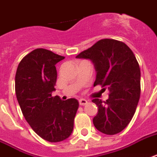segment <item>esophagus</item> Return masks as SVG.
<instances>
[{"mask_svg":"<svg viewBox=\"0 0 157 157\" xmlns=\"http://www.w3.org/2000/svg\"><path fill=\"white\" fill-rule=\"evenodd\" d=\"M88 103L86 100H85V99H81V100H79V104L80 105H86Z\"/></svg>","mask_w":157,"mask_h":157,"instance_id":"34e87169","label":"esophagus"}]
</instances>
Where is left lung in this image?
Masks as SVG:
<instances>
[{"instance_id": "1", "label": "left lung", "mask_w": 157, "mask_h": 157, "mask_svg": "<svg viewBox=\"0 0 157 157\" xmlns=\"http://www.w3.org/2000/svg\"><path fill=\"white\" fill-rule=\"evenodd\" d=\"M76 57L91 61L96 71L94 86L109 90L105 102L92 100L99 109L94 127L107 135L120 132L132 120L140 99L141 71L135 55L123 42L105 39Z\"/></svg>"}]
</instances>
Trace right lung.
Returning a JSON list of instances; mask_svg holds the SVG:
<instances>
[{"label":"right lung","instance_id":"1","mask_svg":"<svg viewBox=\"0 0 157 157\" xmlns=\"http://www.w3.org/2000/svg\"><path fill=\"white\" fill-rule=\"evenodd\" d=\"M65 58L38 48L20 61L15 74V94L23 115L33 131L50 142L70 137L78 109L76 99L52 96L57 81L55 65Z\"/></svg>","mask_w":157,"mask_h":157}]
</instances>
